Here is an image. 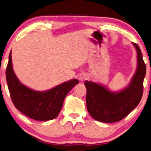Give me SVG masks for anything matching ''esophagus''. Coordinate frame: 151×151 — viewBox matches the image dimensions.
<instances>
[{
	"instance_id": "34e87169",
	"label": "esophagus",
	"mask_w": 151,
	"mask_h": 151,
	"mask_svg": "<svg viewBox=\"0 0 151 151\" xmlns=\"http://www.w3.org/2000/svg\"><path fill=\"white\" fill-rule=\"evenodd\" d=\"M86 79V75H81L80 77H79V80H81V81H84V80H85V79Z\"/></svg>"
}]
</instances>
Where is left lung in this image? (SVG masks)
Here are the masks:
<instances>
[{
	"label": "left lung",
	"instance_id": "8db88e82",
	"mask_svg": "<svg viewBox=\"0 0 151 151\" xmlns=\"http://www.w3.org/2000/svg\"><path fill=\"white\" fill-rule=\"evenodd\" d=\"M138 54V67L127 88L120 92H111L104 86L86 81V108L95 120L104 123H114L122 120L141 101L143 93V79L146 66L141 49L133 43Z\"/></svg>",
	"mask_w": 151,
	"mask_h": 151
}]
</instances>
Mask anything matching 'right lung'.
<instances>
[{"instance_id":"obj_1","label":"right lung","mask_w":151,"mask_h":151,"mask_svg":"<svg viewBox=\"0 0 151 151\" xmlns=\"http://www.w3.org/2000/svg\"><path fill=\"white\" fill-rule=\"evenodd\" d=\"M6 75L10 98L15 108L27 116L37 121L52 120L58 116L67 94L79 83L77 79H74L49 91H33L21 84L15 76L12 66L11 52Z\"/></svg>"}]
</instances>
